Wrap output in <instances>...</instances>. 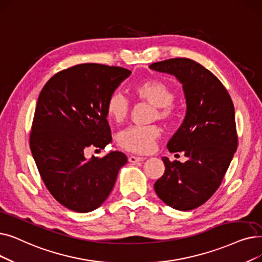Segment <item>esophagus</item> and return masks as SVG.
Segmentation results:
<instances>
[{
  "mask_svg": "<svg viewBox=\"0 0 262 262\" xmlns=\"http://www.w3.org/2000/svg\"><path fill=\"white\" fill-rule=\"evenodd\" d=\"M145 161V157H139V156H129L128 157V162L132 164H137L139 162Z\"/></svg>",
  "mask_w": 262,
  "mask_h": 262,
  "instance_id": "obj_1",
  "label": "esophagus"
}]
</instances>
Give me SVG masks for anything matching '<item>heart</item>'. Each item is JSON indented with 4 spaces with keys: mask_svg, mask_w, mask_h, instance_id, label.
I'll return each mask as SVG.
<instances>
[{
    "mask_svg": "<svg viewBox=\"0 0 262 262\" xmlns=\"http://www.w3.org/2000/svg\"><path fill=\"white\" fill-rule=\"evenodd\" d=\"M134 95L155 106L154 118L165 122H171L177 116V109L172 101L176 98L173 88L161 79H144L133 88ZM108 117L116 123L126 119L129 111V101L120 91L109 95L106 103ZM162 135L157 125L130 126L118 135V143L124 150L136 154H147L154 150L155 143Z\"/></svg>",
    "mask_w": 262,
    "mask_h": 262,
    "instance_id": "heart-1",
    "label": "heart"
}]
</instances>
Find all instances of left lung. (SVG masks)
I'll use <instances>...</instances> for the list:
<instances>
[{
  "label": "left lung",
  "instance_id": "left-lung-1",
  "mask_svg": "<svg viewBox=\"0 0 262 262\" xmlns=\"http://www.w3.org/2000/svg\"><path fill=\"white\" fill-rule=\"evenodd\" d=\"M149 67L174 76L186 100L185 118L167 147L184 152L187 161L163 157L165 173L154 189L167 206L189 211L212 197L232 161L237 146L234 107L222 82L195 61L176 58Z\"/></svg>",
  "mask_w": 262,
  "mask_h": 262
}]
</instances>
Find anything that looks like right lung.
I'll use <instances>...</instances> for the list:
<instances>
[{
  "instance_id": "add662e5",
  "label": "right lung",
  "mask_w": 262,
  "mask_h": 262,
  "mask_svg": "<svg viewBox=\"0 0 262 262\" xmlns=\"http://www.w3.org/2000/svg\"><path fill=\"white\" fill-rule=\"evenodd\" d=\"M130 74L118 66L79 64L54 75L41 90L30 146L45 185L67 209L88 213L100 207L127 163L119 151L101 158L85 153L111 142L106 103Z\"/></svg>"
}]
</instances>
